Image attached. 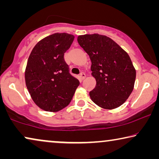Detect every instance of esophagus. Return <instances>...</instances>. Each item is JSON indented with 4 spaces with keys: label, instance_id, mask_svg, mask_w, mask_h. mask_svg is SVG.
<instances>
[{
    "label": "esophagus",
    "instance_id": "34e87169",
    "mask_svg": "<svg viewBox=\"0 0 159 159\" xmlns=\"http://www.w3.org/2000/svg\"><path fill=\"white\" fill-rule=\"evenodd\" d=\"M80 79H81L82 80H83L85 79V77H86V75H85V74H84V72H81V73H80Z\"/></svg>",
    "mask_w": 159,
    "mask_h": 159
}]
</instances>
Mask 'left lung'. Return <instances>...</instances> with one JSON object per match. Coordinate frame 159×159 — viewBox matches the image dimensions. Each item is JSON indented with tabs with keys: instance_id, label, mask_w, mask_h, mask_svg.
<instances>
[{
	"instance_id": "1",
	"label": "left lung",
	"mask_w": 159,
	"mask_h": 159,
	"mask_svg": "<svg viewBox=\"0 0 159 159\" xmlns=\"http://www.w3.org/2000/svg\"><path fill=\"white\" fill-rule=\"evenodd\" d=\"M77 41L92 62L96 86L90 97L97 106L111 110L122 105L134 89L136 70L129 56L112 39L99 34L79 35Z\"/></svg>"
}]
</instances>
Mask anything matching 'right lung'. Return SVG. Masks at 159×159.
<instances>
[{"label":"right lung","instance_id":"add662e5","mask_svg":"<svg viewBox=\"0 0 159 159\" xmlns=\"http://www.w3.org/2000/svg\"><path fill=\"white\" fill-rule=\"evenodd\" d=\"M75 36L54 33L34 45L27 60L25 83L34 103L41 109L57 112L70 103L80 82L69 74L64 53Z\"/></svg>","mask_w":159,"mask_h":159}]
</instances>
